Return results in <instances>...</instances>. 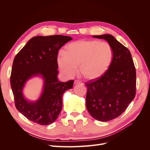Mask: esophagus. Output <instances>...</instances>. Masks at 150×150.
Wrapping results in <instances>:
<instances>
[{
    "label": "esophagus",
    "instance_id": "34e87169",
    "mask_svg": "<svg viewBox=\"0 0 150 150\" xmlns=\"http://www.w3.org/2000/svg\"><path fill=\"white\" fill-rule=\"evenodd\" d=\"M74 84H83V83L81 82V81L79 80H75L74 82Z\"/></svg>",
    "mask_w": 150,
    "mask_h": 150
}]
</instances>
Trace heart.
<instances>
[{"instance_id":"heart-1","label":"heart","mask_w":150,"mask_h":150,"mask_svg":"<svg viewBox=\"0 0 150 150\" xmlns=\"http://www.w3.org/2000/svg\"><path fill=\"white\" fill-rule=\"evenodd\" d=\"M112 59L113 50L108 42L79 40L68 44L66 52L58 53L57 63L67 76H74L79 65L80 74L86 79L93 80L106 73Z\"/></svg>"}]
</instances>
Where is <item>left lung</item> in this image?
<instances>
[{
  "instance_id": "1",
  "label": "left lung",
  "mask_w": 150,
  "mask_h": 150,
  "mask_svg": "<svg viewBox=\"0 0 150 150\" xmlns=\"http://www.w3.org/2000/svg\"><path fill=\"white\" fill-rule=\"evenodd\" d=\"M103 39L113 50L110 67L100 78L85 83L86 105L94 119L108 121L123 112L136 94L137 75L129 49L110 34L93 35Z\"/></svg>"
}]
</instances>
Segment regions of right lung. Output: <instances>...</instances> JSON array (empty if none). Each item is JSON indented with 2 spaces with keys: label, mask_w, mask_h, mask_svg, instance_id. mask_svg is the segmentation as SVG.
<instances>
[{
  "label": "right lung",
  "mask_w": 150,
  "mask_h": 150,
  "mask_svg": "<svg viewBox=\"0 0 150 150\" xmlns=\"http://www.w3.org/2000/svg\"><path fill=\"white\" fill-rule=\"evenodd\" d=\"M69 36L54 35L31 38L18 52L13 61L11 86L17 110L30 121L49 125L57 119L62 110V95L72 88L74 81L57 79V54L69 40ZM40 75L44 80L43 93L34 102L25 98L22 90L32 76Z\"/></svg>",
  "instance_id": "obj_1"
}]
</instances>
